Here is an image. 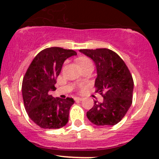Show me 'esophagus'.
Returning <instances> with one entry per match:
<instances>
[{"instance_id":"34e87169","label":"esophagus","mask_w":159,"mask_h":159,"mask_svg":"<svg viewBox=\"0 0 159 159\" xmlns=\"http://www.w3.org/2000/svg\"><path fill=\"white\" fill-rule=\"evenodd\" d=\"M75 101H82L83 98H80V97H76L75 98Z\"/></svg>"}]
</instances>
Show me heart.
I'll use <instances>...</instances> for the list:
<instances>
[{"instance_id": "heart-1", "label": "heart", "mask_w": 159, "mask_h": 159, "mask_svg": "<svg viewBox=\"0 0 159 159\" xmlns=\"http://www.w3.org/2000/svg\"><path fill=\"white\" fill-rule=\"evenodd\" d=\"M78 65H80L81 68H82V67L86 66V65H92V62H91V61L90 59L87 58V57H82V58H81L78 61Z\"/></svg>"}]
</instances>
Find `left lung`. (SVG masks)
<instances>
[{"label": "left lung", "instance_id": "obj_1", "mask_svg": "<svg viewBox=\"0 0 159 159\" xmlns=\"http://www.w3.org/2000/svg\"><path fill=\"white\" fill-rule=\"evenodd\" d=\"M79 51L94 62L97 78L94 86L104 98L94 102L87 117L96 125H115L125 115L132 103L134 82L124 61L107 48L83 49Z\"/></svg>", "mask_w": 159, "mask_h": 159}]
</instances>
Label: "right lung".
Wrapping results in <instances>:
<instances>
[{
  "label": "right lung",
  "instance_id": "obj_1",
  "mask_svg": "<svg viewBox=\"0 0 159 159\" xmlns=\"http://www.w3.org/2000/svg\"><path fill=\"white\" fill-rule=\"evenodd\" d=\"M77 55L73 50L52 47L42 50L32 61L22 82V95L28 116L42 129H57L68 122L73 98H54L56 80L64 62Z\"/></svg>",
  "mask_w": 159,
  "mask_h": 159
}]
</instances>
